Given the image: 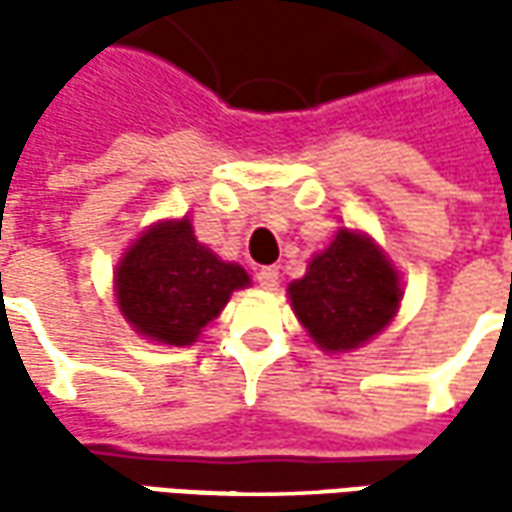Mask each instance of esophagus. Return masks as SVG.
Listing matches in <instances>:
<instances>
[{
	"instance_id": "1",
	"label": "esophagus",
	"mask_w": 512,
	"mask_h": 512,
	"mask_svg": "<svg viewBox=\"0 0 512 512\" xmlns=\"http://www.w3.org/2000/svg\"><path fill=\"white\" fill-rule=\"evenodd\" d=\"M256 282L262 287H276L279 285V270L270 265L259 267V270H256Z\"/></svg>"
}]
</instances>
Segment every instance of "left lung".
<instances>
[{
	"mask_svg": "<svg viewBox=\"0 0 512 512\" xmlns=\"http://www.w3.org/2000/svg\"><path fill=\"white\" fill-rule=\"evenodd\" d=\"M290 305L322 350H353L396 316L399 273L367 236L342 227L305 279L287 287Z\"/></svg>",
	"mask_w": 512,
	"mask_h": 512,
	"instance_id": "obj_1",
	"label": "left lung"
}]
</instances>
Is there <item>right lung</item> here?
Returning a JSON list of instances; mask_svg holds the SVG:
<instances>
[{"mask_svg": "<svg viewBox=\"0 0 512 512\" xmlns=\"http://www.w3.org/2000/svg\"><path fill=\"white\" fill-rule=\"evenodd\" d=\"M245 285V270L199 245L187 219L150 227L116 270V299L125 319L142 336L176 347L196 342L230 293Z\"/></svg>", "mask_w": 512, "mask_h": 512, "instance_id": "add662e5", "label": "right lung"}]
</instances>
